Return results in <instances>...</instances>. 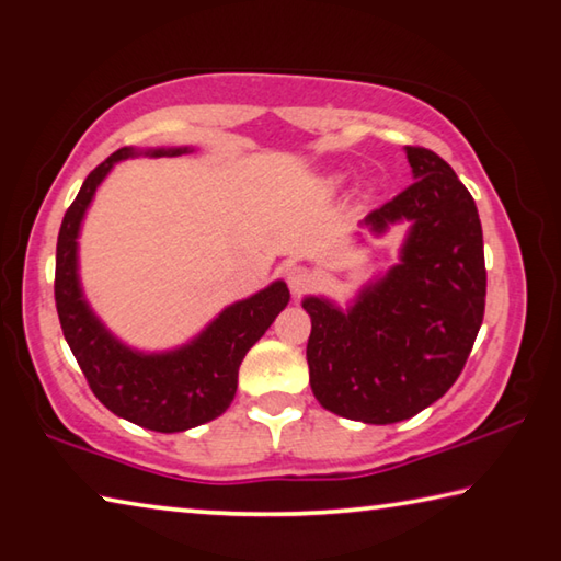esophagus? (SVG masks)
Returning a JSON list of instances; mask_svg holds the SVG:
<instances>
[{"instance_id":"obj_1","label":"esophagus","mask_w":561,"mask_h":561,"mask_svg":"<svg viewBox=\"0 0 561 561\" xmlns=\"http://www.w3.org/2000/svg\"><path fill=\"white\" fill-rule=\"evenodd\" d=\"M284 279H287L289 289L294 294H304L307 289L314 287L317 274L309 267H304V264H291V267H287V272H284Z\"/></svg>"}]
</instances>
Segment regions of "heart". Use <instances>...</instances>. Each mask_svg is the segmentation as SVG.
I'll list each match as a JSON object with an SVG mask.
<instances>
[{
    "mask_svg": "<svg viewBox=\"0 0 561 561\" xmlns=\"http://www.w3.org/2000/svg\"><path fill=\"white\" fill-rule=\"evenodd\" d=\"M327 183H329V187H339L341 183H344V178H341V175H334V178H329Z\"/></svg>",
    "mask_w": 561,
    "mask_h": 561,
    "instance_id": "1",
    "label": "heart"
}]
</instances>
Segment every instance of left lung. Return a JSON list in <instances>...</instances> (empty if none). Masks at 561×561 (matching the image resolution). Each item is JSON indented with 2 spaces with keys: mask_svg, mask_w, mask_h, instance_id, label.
I'll return each instance as SVG.
<instances>
[{
  "mask_svg": "<svg viewBox=\"0 0 561 561\" xmlns=\"http://www.w3.org/2000/svg\"><path fill=\"white\" fill-rule=\"evenodd\" d=\"M413 183L368 213L383 234L408 222L401 260L366 284L346 311L321 297L311 317L309 383L327 411L360 423H398L458 381L485 317L482 227L455 170L428 148L405 146Z\"/></svg>",
  "mask_w": 561,
  "mask_h": 561,
  "instance_id": "obj_1",
  "label": "left lung"
}]
</instances>
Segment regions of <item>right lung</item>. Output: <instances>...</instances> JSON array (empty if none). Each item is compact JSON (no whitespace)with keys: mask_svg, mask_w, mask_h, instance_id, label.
<instances>
[{"mask_svg":"<svg viewBox=\"0 0 561 561\" xmlns=\"http://www.w3.org/2000/svg\"><path fill=\"white\" fill-rule=\"evenodd\" d=\"M187 148H158L148 156H180ZM138 156L121 148L93 168L64 215L56 242V311L64 339L79 360L93 396L126 421L158 433H180L222 415L237 391V371L247 351L262 339L279 311L287 307L289 289L274 282L250 299L234 301L201 336L165 354H140L111 334L83 299L79 284V230L101 180L118 160Z\"/></svg>","mask_w":561,"mask_h":561,"instance_id":"1","label":"right lung"}]
</instances>
